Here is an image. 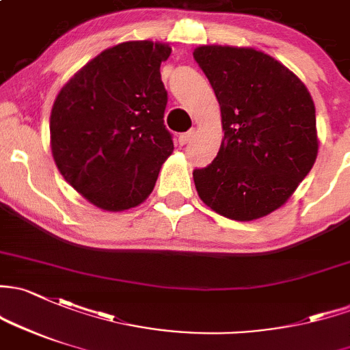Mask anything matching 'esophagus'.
<instances>
[{
  "mask_svg": "<svg viewBox=\"0 0 350 350\" xmlns=\"http://www.w3.org/2000/svg\"><path fill=\"white\" fill-rule=\"evenodd\" d=\"M194 134H196V131H194V129H191V131H187V132H185V134L179 135V137H178L179 144H181V146H186L187 142H189L191 139L194 137Z\"/></svg>",
  "mask_w": 350,
  "mask_h": 350,
  "instance_id": "34e87169",
  "label": "esophagus"
}]
</instances>
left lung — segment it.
Segmentation results:
<instances>
[{
	"label": "left lung",
	"mask_w": 350,
	"mask_h": 350,
	"mask_svg": "<svg viewBox=\"0 0 350 350\" xmlns=\"http://www.w3.org/2000/svg\"><path fill=\"white\" fill-rule=\"evenodd\" d=\"M221 109L218 156L194 169L201 201L224 218L253 221L288 201L319 152L315 105L299 77L252 46L193 51Z\"/></svg>",
	"instance_id": "left-lung-1"
}]
</instances>
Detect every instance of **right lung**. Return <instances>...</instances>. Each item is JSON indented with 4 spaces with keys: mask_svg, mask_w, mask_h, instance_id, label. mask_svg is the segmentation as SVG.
I'll return each instance as SVG.
<instances>
[{
    "mask_svg": "<svg viewBox=\"0 0 350 350\" xmlns=\"http://www.w3.org/2000/svg\"><path fill=\"white\" fill-rule=\"evenodd\" d=\"M169 55L163 42L119 43L83 65L55 98V164L77 193L104 211L144 203L174 150L159 72Z\"/></svg>",
    "mask_w": 350,
    "mask_h": 350,
    "instance_id": "1",
    "label": "right lung"
}]
</instances>
